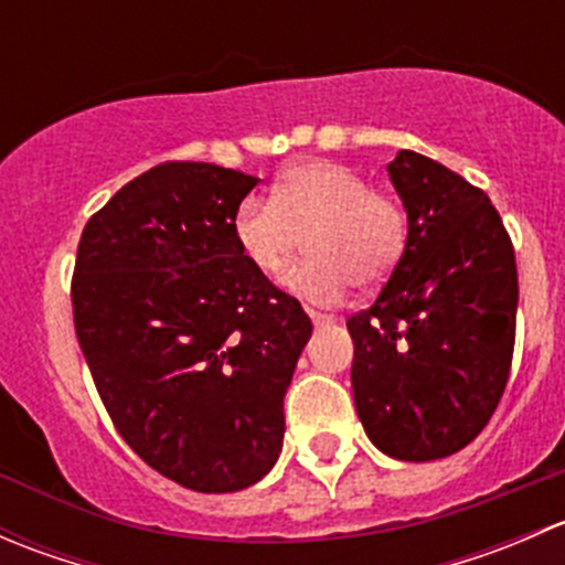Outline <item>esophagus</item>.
Instances as JSON below:
<instances>
[{
	"mask_svg": "<svg viewBox=\"0 0 565 565\" xmlns=\"http://www.w3.org/2000/svg\"><path fill=\"white\" fill-rule=\"evenodd\" d=\"M309 317H311V322H315V328H330V324L335 322L330 315H322V311H315V309H309Z\"/></svg>",
	"mask_w": 565,
	"mask_h": 565,
	"instance_id": "1",
	"label": "esophagus"
}]
</instances>
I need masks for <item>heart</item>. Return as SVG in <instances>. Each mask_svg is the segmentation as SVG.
Wrapping results in <instances>:
<instances>
[{"mask_svg":"<svg viewBox=\"0 0 565 565\" xmlns=\"http://www.w3.org/2000/svg\"><path fill=\"white\" fill-rule=\"evenodd\" d=\"M235 241L248 265L273 278L298 250L309 259L284 276V289L333 306L352 284L372 289L391 276L407 246V218L388 196L333 161H300L278 177L273 199L248 196L235 213Z\"/></svg>","mask_w":565,"mask_h":565,"instance_id":"1","label":"heart"}]
</instances>
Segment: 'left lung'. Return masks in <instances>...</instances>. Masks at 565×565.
<instances>
[{
    "label": "left lung",
    "mask_w": 565,
    "mask_h": 565,
    "mask_svg": "<svg viewBox=\"0 0 565 565\" xmlns=\"http://www.w3.org/2000/svg\"><path fill=\"white\" fill-rule=\"evenodd\" d=\"M388 177L407 246L372 309L347 319L352 393L380 451L431 461L476 440L509 383L514 246L487 193L443 163L398 150Z\"/></svg>",
    "instance_id": "8db88e82"
}]
</instances>
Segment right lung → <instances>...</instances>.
<instances>
[{
	"label": "right lung",
	"mask_w": 565,
	"mask_h": 565,
	"mask_svg": "<svg viewBox=\"0 0 565 565\" xmlns=\"http://www.w3.org/2000/svg\"><path fill=\"white\" fill-rule=\"evenodd\" d=\"M256 177L169 161L87 221L73 322L122 440L193 492H237L284 446V396L311 339L300 303L256 273L235 213Z\"/></svg>",
	"instance_id": "1"
}]
</instances>
